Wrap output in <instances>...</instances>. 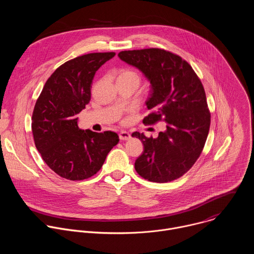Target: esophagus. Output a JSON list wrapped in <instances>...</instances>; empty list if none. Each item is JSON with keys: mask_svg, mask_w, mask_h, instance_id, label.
Instances as JSON below:
<instances>
[{"mask_svg": "<svg viewBox=\"0 0 254 254\" xmlns=\"http://www.w3.org/2000/svg\"><path fill=\"white\" fill-rule=\"evenodd\" d=\"M119 136H120V139H122V140H127V139H129V138L131 137L130 134H129V132H127V131H126V130H122V131L120 132Z\"/></svg>", "mask_w": 254, "mask_h": 254, "instance_id": "obj_1", "label": "esophagus"}]
</instances>
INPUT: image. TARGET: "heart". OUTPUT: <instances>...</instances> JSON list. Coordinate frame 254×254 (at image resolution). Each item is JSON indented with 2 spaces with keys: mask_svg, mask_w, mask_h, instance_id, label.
<instances>
[{
  "mask_svg": "<svg viewBox=\"0 0 254 254\" xmlns=\"http://www.w3.org/2000/svg\"><path fill=\"white\" fill-rule=\"evenodd\" d=\"M127 77H138L136 73H134L133 71L131 70H128V69H125L123 70L121 73H120V76H119V79L120 78H127Z\"/></svg>",
  "mask_w": 254,
  "mask_h": 254,
  "instance_id": "obj_1",
  "label": "heart"
}]
</instances>
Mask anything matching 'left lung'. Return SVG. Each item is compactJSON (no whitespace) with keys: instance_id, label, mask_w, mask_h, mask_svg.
I'll use <instances>...</instances> for the list:
<instances>
[{"instance_id":"8db88e82","label":"left lung","mask_w":254,"mask_h":254,"mask_svg":"<svg viewBox=\"0 0 254 254\" xmlns=\"http://www.w3.org/2000/svg\"><path fill=\"white\" fill-rule=\"evenodd\" d=\"M119 57L137 68L151 83V95L146 101L151 114L142 123L166 124L158 137L131 133L143 144L134 169L151 182H171L192 168L207 139L211 116L204 87L190 64L169 51L129 50L120 52Z\"/></svg>"}]
</instances>
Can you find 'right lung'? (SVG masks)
<instances>
[{
    "instance_id": "add662e5",
    "label": "right lung",
    "mask_w": 254,
    "mask_h": 254,
    "mask_svg": "<svg viewBox=\"0 0 254 254\" xmlns=\"http://www.w3.org/2000/svg\"><path fill=\"white\" fill-rule=\"evenodd\" d=\"M115 55L90 53L65 62L48 78L36 101L32 116L35 146L47 166L62 178H90L120 140L111 130L80 129L77 118L90 101L95 72Z\"/></svg>"
}]
</instances>
